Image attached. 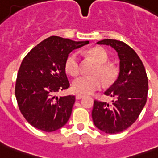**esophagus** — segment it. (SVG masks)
<instances>
[{
  "label": "esophagus",
  "mask_w": 158,
  "mask_h": 158,
  "mask_svg": "<svg viewBox=\"0 0 158 158\" xmlns=\"http://www.w3.org/2000/svg\"><path fill=\"white\" fill-rule=\"evenodd\" d=\"M84 95H82V94H76V96H75V98L77 99V100H79V99H81L84 98Z\"/></svg>",
  "instance_id": "1"
}]
</instances>
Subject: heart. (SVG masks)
I'll return each instance as SVG.
<instances>
[{"mask_svg": "<svg viewBox=\"0 0 158 158\" xmlns=\"http://www.w3.org/2000/svg\"><path fill=\"white\" fill-rule=\"evenodd\" d=\"M87 53L97 62L96 66L92 70L93 75L79 76L72 83V89L76 93L91 94L101 89L104 84L109 85L114 82L116 72L114 67L107 64L109 56L105 49L94 48L89 49ZM65 71L70 75H77L80 71V58L78 52H73L67 57L64 64Z\"/></svg>", "mask_w": 158, "mask_h": 158, "instance_id": "obj_1", "label": "heart"}]
</instances>
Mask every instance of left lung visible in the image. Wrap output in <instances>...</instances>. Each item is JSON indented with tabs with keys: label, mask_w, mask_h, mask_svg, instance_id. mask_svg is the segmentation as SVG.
<instances>
[{
	"label": "left lung",
	"mask_w": 158,
	"mask_h": 158,
	"mask_svg": "<svg viewBox=\"0 0 158 158\" xmlns=\"http://www.w3.org/2000/svg\"><path fill=\"white\" fill-rule=\"evenodd\" d=\"M97 44L110 46L120 59V73L105 95L115 98L112 105L94 101L92 117L98 130L106 134H117L129 128L144 107L148 91L144 65L130 46L114 39H103Z\"/></svg>",
	"instance_id": "left-lung-1"
}]
</instances>
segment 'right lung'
Here are the masks:
<instances>
[{"label":"right lung","mask_w":158,"mask_h":158,"mask_svg":"<svg viewBox=\"0 0 158 158\" xmlns=\"http://www.w3.org/2000/svg\"><path fill=\"white\" fill-rule=\"evenodd\" d=\"M89 43L52 36L24 57L19 69L15 93L20 112L33 127L52 132L69 120L75 97L58 98L56 94L69 86L64 68L68 55Z\"/></svg>","instance_id":"1"}]
</instances>
